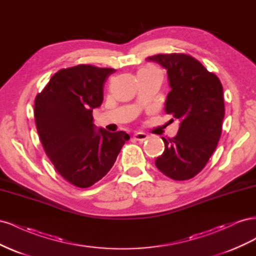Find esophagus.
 <instances>
[{"instance_id":"obj_1","label":"esophagus","mask_w":256,"mask_h":256,"mask_svg":"<svg viewBox=\"0 0 256 256\" xmlns=\"http://www.w3.org/2000/svg\"><path fill=\"white\" fill-rule=\"evenodd\" d=\"M134 138H136V141H138V142H144L145 140H147V138H148V136H147V134H144V132H136L134 136Z\"/></svg>"}]
</instances>
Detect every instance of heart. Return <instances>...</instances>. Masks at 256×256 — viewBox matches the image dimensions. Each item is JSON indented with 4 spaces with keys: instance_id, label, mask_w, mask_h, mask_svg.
Listing matches in <instances>:
<instances>
[{
    "instance_id": "1",
    "label": "heart",
    "mask_w": 256,
    "mask_h": 256,
    "mask_svg": "<svg viewBox=\"0 0 256 256\" xmlns=\"http://www.w3.org/2000/svg\"><path fill=\"white\" fill-rule=\"evenodd\" d=\"M143 69H152V68H143Z\"/></svg>"
}]
</instances>
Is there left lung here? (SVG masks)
<instances>
[{
  "label": "left lung",
  "instance_id": "left-lung-1",
  "mask_svg": "<svg viewBox=\"0 0 256 256\" xmlns=\"http://www.w3.org/2000/svg\"><path fill=\"white\" fill-rule=\"evenodd\" d=\"M146 60L166 69L171 92L164 110L180 122L173 138H162L166 148L154 164L174 180H190L204 168L221 136L222 84L218 76L187 54H157Z\"/></svg>",
  "mask_w": 256,
  "mask_h": 256
}]
</instances>
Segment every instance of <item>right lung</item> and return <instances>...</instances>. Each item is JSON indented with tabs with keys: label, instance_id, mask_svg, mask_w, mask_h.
<instances>
[{
	"label": "right lung",
	"instance_id": "right-lung-1",
	"mask_svg": "<svg viewBox=\"0 0 256 256\" xmlns=\"http://www.w3.org/2000/svg\"><path fill=\"white\" fill-rule=\"evenodd\" d=\"M113 68L78 65L60 69L35 98L34 115L44 150L58 174L79 188L106 175L122 145L125 131L96 129L92 110L104 102V85Z\"/></svg>",
	"mask_w": 256,
	"mask_h": 256
}]
</instances>
